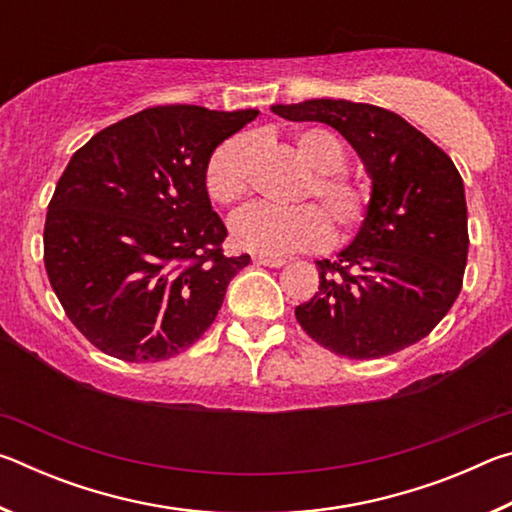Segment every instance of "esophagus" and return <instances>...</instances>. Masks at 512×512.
<instances>
[{
	"label": "esophagus",
	"instance_id": "esophagus-1",
	"mask_svg": "<svg viewBox=\"0 0 512 512\" xmlns=\"http://www.w3.org/2000/svg\"><path fill=\"white\" fill-rule=\"evenodd\" d=\"M255 264H259V266H268V268H280V266H284L287 264V259H282V257H266V255H257L255 259H253Z\"/></svg>",
	"mask_w": 512,
	"mask_h": 512
}]
</instances>
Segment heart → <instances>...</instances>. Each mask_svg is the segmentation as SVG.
I'll return each mask as SVG.
<instances>
[{
    "label": "heart",
    "instance_id": "heart-1",
    "mask_svg": "<svg viewBox=\"0 0 512 512\" xmlns=\"http://www.w3.org/2000/svg\"><path fill=\"white\" fill-rule=\"evenodd\" d=\"M293 149L305 167L314 171L300 198H318L323 210L316 205H300L293 210L250 205L230 221V235L239 248L266 257L300 253L327 241L326 213L339 232H350L366 219L370 187L343 173L348 158L339 137L325 128H302L293 135ZM253 155L255 144L244 135L223 142L212 153L205 169V187L214 203L232 205L248 194Z\"/></svg>",
    "mask_w": 512,
    "mask_h": 512
}]
</instances>
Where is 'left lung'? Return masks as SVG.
<instances>
[{
  "label": "left lung",
  "mask_w": 512,
  "mask_h": 512,
  "mask_svg": "<svg viewBox=\"0 0 512 512\" xmlns=\"http://www.w3.org/2000/svg\"><path fill=\"white\" fill-rule=\"evenodd\" d=\"M332 126L366 167L370 207L357 237L320 259L318 291L296 307L300 327L329 352L379 359L424 339L452 309L467 264L463 178L409 121L370 103L311 99L271 108Z\"/></svg>",
  "instance_id": "left-lung-1"
}]
</instances>
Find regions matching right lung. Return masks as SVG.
I'll use <instances>...</instances> for the list:
<instances>
[{
	"instance_id": "add662e5",
	"label": "right lung",
	"mask_w": 512,
	"mask_h": 512,
	"mask_svg": "<svg viewBox=\"0 0 512 512\" xmlns=\"http://www.w3.org/2000/svg\"><path fill=\"white\" fill-rule=\"evenodd\" d=\"M257 110L158 106L72 155L45 221V268L67 318L121 361H162L214 323L248 255L225 257L205 169Z\"/></svg>"
}]
</instances>
